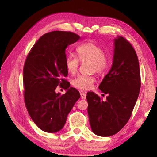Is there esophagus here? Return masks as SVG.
Segmentation results:
<instances>
[{
	"label": "esophagus",
	"instance_id": "1",
	"mask_svg": "<svg viewBox=\"0 0 157 157\" xmlns=\"http://www.w3.org/2000/svg\"><path fill=\"white\" fill-rule=\"evenodd\" d=\"M81 98H82V99H86V93H85V92H82L81 91Z\"/></svg>",
	"mask_w": 157,
	"mask_h": 157
}]
</instances>
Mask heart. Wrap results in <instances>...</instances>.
I'll use <instances>...</instances> for the list:
<instances>
[{"label":"heart","mask_w":157,"mask_h":157,"mask_svg":"<svg viewBox=\"0 0 157 157\" xmlns=\"http://www.w3.org/2000/svg\"><path fill=\"white\" fill-rule=\"evenodd\" d=\"M78 59L73 55H68L65 59V67L67 71L74 74L77 71L81 62L90 61V68L93 72L98 74L105 73L109 67V59L105 55V51L100 45L94 42H86L76 48ZM95 81L93 76L78 75L72 79V85L81 90L90 89Z\"/></svg>","instance_id":"obj_1"}]
</instances>
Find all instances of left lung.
Instances as JSON below:
<instances>
[{
    "instance_id": "1",
    "label": "left lung",
    "mask_w": 157,
    "mask_h": 157,
    "mask_svg": "<svg viewBox=\"0 0 157 157\" xmlns=\"http://www.w3.org/2000/svg\"><path fill=\"white\" fill-rule=\"evenodd\" d=\"M114 55L111 68L98 88L107 94L106 101L97 94H86L90 125L95 135H115L127 124L138 98L140 73L136 53L123 36L114 39Z\"/></svg>"
}]
</instances>
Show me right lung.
I'll list each match as a JSON object with an SVG mask.
<instances>
[{
    "label": "right lung",
    "mask_w": 157,
    "mask_h": 157,
    "mask_svg": "<svg viewBox=\"0 0 157 157\" xmlns=\"http://www.w3.org/2000/svg\"><path fill=\"white\" fill-rule=\"evenodd\" d=\"M72 32L46 33L34 44L26 57L23 69L26 107L34 123L42 131L56 132L65 124L68 113L81 95L63 77L68 75L65 49L79 40ZM64 85L65 94L55 93Z\"/></svg>",
    "instance_id": "obj_1"
}]
</instances>
